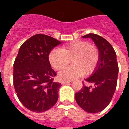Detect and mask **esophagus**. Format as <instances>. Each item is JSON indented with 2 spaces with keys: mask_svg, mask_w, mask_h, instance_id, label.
Wrapping results in <instances>:
<instances>
[{
  "mask_svg": "<svg viewBox=\"0 0 129 129\" xmlns=\"http://www.w3.org/2000/svg\"><path fill=\"white\" fill-rule=\"evenodd\" d=\"M70 82V81H62L61 84H69Z\"/></svg>",
  "mask_w": 129,
  "mask_h": 129,
  "instance_id": "obj_1",
  "label": "esophagus"
}]
</instances>
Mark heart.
<instances>
[{
    "instance_id": "obj_1",
    "label": "heart",
    "mask_w": 129,
    "mask_h": 129,
    "mask_svg": "<svg viewBox=\"0 0 129 129\" xmlns=\"http://www.w3.org/2000/svg\"><path fill=\"white\" fill-rule=\"evenodd\" d=\"M100 58L98 47L86 41H73L61 49H53L49 55V63L55 70L63 69L72 60L73 66L59 73V78L62 80H72L83 74H92L97 68Z\"/></svg>"
}]
</instances>
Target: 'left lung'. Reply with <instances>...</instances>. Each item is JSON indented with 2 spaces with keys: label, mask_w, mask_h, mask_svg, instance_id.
<instances>
[{
  "label": "left lung",
  "mask_w": 129,
  "mask_h": 129,
  "mask_svg": "<svg viewBox=\"0 0 129 129\" xmlns=\"http://www.w3.org/2000/svg\"><path fill=\"white\" fill-rule=\"evenodd\" d=\"M84 38H91L100 51L99 64L92 76L85 80L94 85L83 84L82 88L75 94L79 106L89 113L103 110L112 100L116 88L118 65L114 49L107 40L100 35L89 33Z\"/></svg>",
  "instance_id": "left-lung-1"
}]
</instances>
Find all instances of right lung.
<instances>
[{
	"instance_id": "right-lung-1",
	"label": "right lung",
	"mask_w": 129,
	"mask_h": 129,
	"mask_svg": "<svg viewBox=\"0 0 129 129\" xmlns=\"http://www.w3.org/2000/svg\"><path fill=\"white\" fill-rule=\"evenodd\" d=\"M61 41L44 34H36L22 44L14 62L13 85L25 107L35 112L50 109L56 104L61 84L54 82L57 75L49 55Z\"/></svg>"
}]
</instances>
